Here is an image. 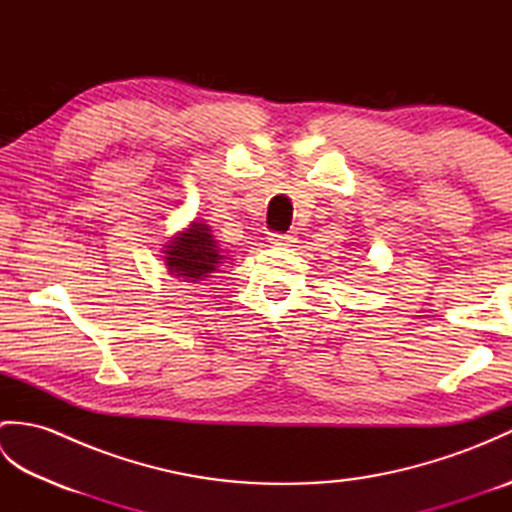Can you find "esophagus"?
Returning <instances> with one entry per match:
<instances>
[{
  "label": "esophagus",
  "instance_id": "esophagus-1",
  "mask_svg": "<svg viewBox=\"0 0 512 512\" xmlns=\"http://www.w3.org/2000/svg\"><path fill=\"white\" fill-rule=\"evenodd\" d=\"M270 244L273 246H292L297 242V237L295 235H290V233H270Z\"/></svg>",
  "mask_w": 512,
  "mask_h": 512
}]
</instances>
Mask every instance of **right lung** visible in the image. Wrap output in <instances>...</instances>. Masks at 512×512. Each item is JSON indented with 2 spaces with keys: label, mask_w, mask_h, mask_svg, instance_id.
<instances>
[{
  "label": "right lung",
  "mask_w": 512,
  "mask_h": 512,
  "mask_svg": "<svg viewBox=\"0 0 512 512\" xmlns=\"http://www.w3.org/2000/svg\"><path fill=\"white\" fill-rule=\"evenodd\" d=\"M165 262L171 275L198 281L222 264V248L217 246L209 226L193 222L187 231L180 233L165 250Z\"/></svg>",
  "instance_id": "right-lung-1"
}]
</instances>
